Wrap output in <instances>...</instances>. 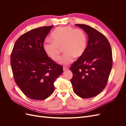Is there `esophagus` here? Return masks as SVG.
Wrapping results in <instances>:
<instances>
[{
    "label": "esophagus",
    "mask_w": 126,
    "mask_h": 126,
    "mask_svg": "<svg viewBox=\"0 0 126 126\" xmlns=\"http://www.w3.org/2000/svg\"><path fill=\"white\" fill-rule=\"evenodd\" d=\"M68 69H69V68L67 67H63V71H66V70H68Z\"/></svg>",
    "instance_id": "esophagus-1"
}]
</instances>
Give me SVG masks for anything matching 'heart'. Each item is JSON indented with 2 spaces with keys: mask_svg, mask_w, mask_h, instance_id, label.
Segmentation results:
<instances>
[{
  "mask_svg": "<svg viewBox=\"0 0 126 126\" xmlns=\"http://www.w3.org/2000/svg\"><path fill=\"white\" fill-rule=\"evenodd\" d=\"M51 41L46 40L43 49L51 59L58 62L60 59L61 49L64 54L62 63L68 64L74 60L75 56L80 57L84 53L87 45L85 33L82 30L70 26H62L56 28L50 35Z\"/></svg>",
  "mask_w": 126,
  "mask_h": 126,
  "instance_id": "obj_1",
  "label": "heart"
}]
</instances>
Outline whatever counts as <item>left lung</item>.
Instances as JSON below:
<instances>
[{
  "mask_svg": "<svg viewBox=\"0 0 126 126\" xmlns=\"http://www.w3.org/2000/svg\"><path fill=\"white\" fill-rule=\"evenodd\" d=\"M88 35L84 53L70 67L75 93L82 98L96 96L104 90L112 66V50L106 37L96 29L76 24Z\"/></svg>",
  "mask_w": 126,
  "mask_h": 126,
  "instance_id": "1",
  "label": "left lung"
}]
</instances>
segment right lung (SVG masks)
<instances>
[{"label":"right lung","instance_id":"right-lung-1","mask_svg":"<svg viewBox=\"0 0 126 126\" xmlns=\"http://www.w3.org/2000/svg\"><path fill=\"white\" fill-rule=\"evenodd\" d=\"M53 26L33 29L21 35L15 43L10 63L16 84L26 96L44 100L53 93L55 80L63 68L45 52L44 41Z\"/></svg>","mask_w":126,"mask_h":126}]
</instances>
